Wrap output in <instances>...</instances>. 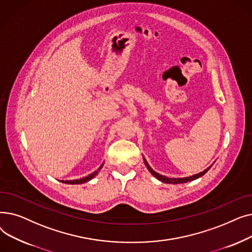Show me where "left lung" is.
<instances>
[{"label": "left lung", "mask_w": 252, "mask_h": 252, "mask_svg": "<svg viewBox=\"0 0 252 252\" xmlns=\"http://www.w3.org/2000/svg\"><path fill=\"white\" fill-rule=\"evenodd\" d=\"M144 162H145V165L147 166V168H148V170L150 171L151 173V175L152 176H154L157 180H159V181H161L162 183H166V184H182V183H187V182H190V181H194V180H196V179H198V178H200V177H202L203 175H205L207 171H208V169L213 166V164H211L210 166H208L206 169H204L203 171H201V173H199V174H196V175H193V176H190V177H186V178H178V179H176V178H167V177H165V176H162V175H159L158 173H156L155 170H153L152 168H151V166L148 164V162H147V160L145 159L144 158Z\"/></svg>", "instance_id": "obj_1"}]
</instances>
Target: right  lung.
Instances as JSON below:
<instances>
[{
	"instance_id": "right-lung-1",
	"label": "right lung",
	"mask_w": 252,
	"mask_h": 252,
	"mask_svg": "<svg viewBox=\"0 0 252 252\" xmlns=\"http://www.w3.org/2000/svg\"><path fill=\"white\" fill-rule=\"evenodd\" d=\"M102 166H103V163L101 164V166L97 169V170H95L94 173H92L91 175H89L88 177H85V178H83V179H78V180H69V181H60V182H62V183H64V184H70V185H78V184H84V183H86V182H89L90 180H92L93 178H95L97 175H98V173H99V170L102 168Z\"/></svg>"
}]
</instances>
